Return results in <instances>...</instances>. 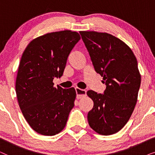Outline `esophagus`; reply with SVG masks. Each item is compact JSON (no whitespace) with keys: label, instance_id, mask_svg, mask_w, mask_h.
<instances>
[{"label":"esophagus","instance_id":"obj_1","mask_svg":"<svg viewBox=\"0 0 155 155\" xmlns=\"http://www.w3.org/2000/svg\"><path fill=\"white\" fill-rule=\"evenodd\" d=\"M76 93H77V99H80L82 98V97L86 96V91L84 90H81V89L76 87L75 88Z\"/></svg>","mask_w":155,"mask_h":155}]
</instances>
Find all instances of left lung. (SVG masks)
Returning <instances> with one entry per match:
<instances>
[{
  "label": "left lung",
  "mask_w": 155,
  "mask_h": 155,
  "mask_svg": "<svg viewBox=\"0 0 155 155\" xmlns=\"http://www.w3.org/2000/svg\"><path fill=\"white\" fill-rule=\"evenodd\" d=\"M80 34L95 71L107 86L104 94L87 92L94 102L87 114L89 125L100 135L114 134L127 124L136 105L141 82L137 59L126 43L110 34Z\"/></svg>",
  "instance_id": "left-lung-1"
}]
</instances>
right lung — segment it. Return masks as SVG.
<instances>
[{"instance_id":"right-lung-1","label":"right lung","mask_w":155,"mask_h":155,"mask_svg":"<svg viewBox=\"0 0 155 155\" xmlns=\"http://www.w3.org/2000/svg\"><path fill=\"white\" fill-rule=\"evenodd\" d=\"M80 39L76 31L64 30L35 38L25 48L15 82L18 104L25 120L43 135L58 134L74 107V87H55L54 78L63 75L70 53Z\"/></svg>"}]
</instances>
